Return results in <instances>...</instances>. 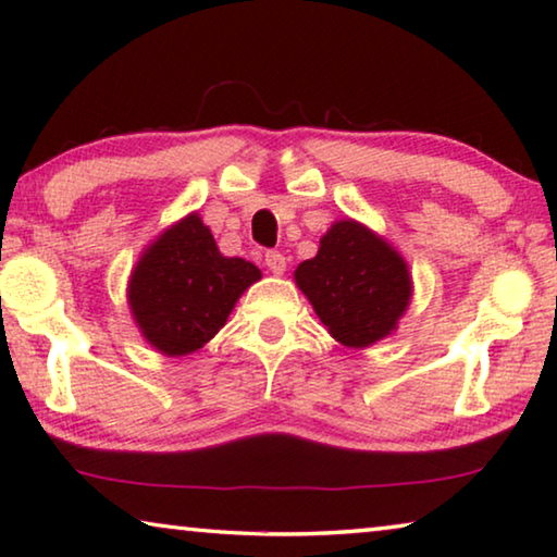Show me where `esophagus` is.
<instances>
[{"label":"esophagus","instance_id":"1","mask_svg":"<svg viewBox=\"0 0 557 557\" xmlns=\"http://www.w3.org/2000/svg\"><path fill=\"white\" fill-rule=\"evenodd\" d=\"M265 265H268V270L272 272V275L280 277V275H285V270H287V260H285V256H282V252H277V250H270L268 256H265Z\"/></svg>","mask_w":557,"mask_h":557}]
</instances>
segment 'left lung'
<instances>
[{"label":"left lung","mask_w":557,"mask_h":557,"mask_svg":"<svg viewBox=\"0 0 557 557\" xmlns=\"http://www.w3.org/2000/svg\"><path fill=\"white\" fill-rule=\"evenodd\" d=\"M295 282L346 348H369L391 336L412 299V275L393 245L354 219L334 221Z\"/></svg>","instance_id":"1"}]
</instances>
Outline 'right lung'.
<instances>
[{
  "instance_id": "right-lung-1",
  "label": "right lung",
  "mask_w": 557,
  "mask_h": 557,
  "mask_svg": "<svg viewBox=\"0 0 557 557\" xmlns=\"http://www.w3.org/2000/svg\"><path fill=\"white\" fill-rule=\"evenodd\" d=\"M260 277L252 262L225 258L199 211H191L143 250L127 280V305L145 342L178 358L209 344Z\"/></svg>"
}]
</instances>
